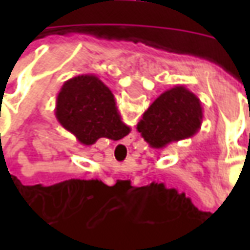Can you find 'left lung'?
<instances>
[{"label": "left lung", "instance_id": "left-lung-1", "mask_svg": "<svg viewBox=\"0 0 250 250\" xmlns=\"http://www.w3.org/2000/svg\"><path fill=\"white\" fill-rule=\"evenodd\" d=\"M203 121L202 101L185 86L161 93L138 124V132L153 149L196 135Z\"/></svg>", "mask_w": 250, "mask_h": 250}]
</instances>
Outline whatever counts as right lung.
I'll list each match as a JSON object with an SVG mask.
<instances>
[{"instance_id": "right-lung-1", "label": "right lung", "mask_w": 250, "mask_h": 250, "mask_svg": "<svg viewBox=\"0 0 250 250\" xmlns=\"http://www.w3.org/2000/svg\"><path fill=\"white\" fill-rule=\"evenodd\" d=\"M55 117L83 145L100 138L120 140L130 132L122 122L111 90L96 75H79L63 83L55 101Z\"/></svg>"}]
</instances>
